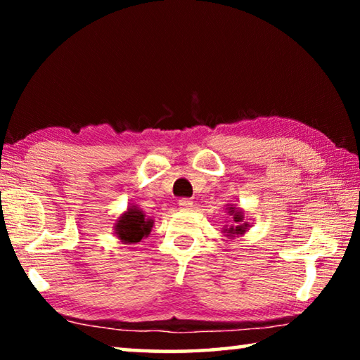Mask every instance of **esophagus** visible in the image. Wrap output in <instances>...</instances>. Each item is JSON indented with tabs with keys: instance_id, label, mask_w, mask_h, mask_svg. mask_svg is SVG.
<instances>
[{
	"instance_id": "esophagus-1",
	"label": "esophagus",
	"mask_w": 360,
	"mask_h": 360,
	"mask_svg": "<svg viewBox=\"0 0 360 360\" xmlns=\"http://www.w3.org/2000/svg\"><path fill=\"white\" fill-rule=\"evenodd\" d=\"M179 208L186 210V211L192 210L193 208V202H192V200H188V198H181L179 200Z\"/></svg>"
}]
</instances>
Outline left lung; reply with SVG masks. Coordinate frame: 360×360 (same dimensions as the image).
Segmentation results:
<instances>
[{"label": "left lung", "instance_id": "8db88e82", "mask_svg": "<svg viewBox=\"0 0 360 360\" xmlns=\"http://www.w3.org/2000/svg\"><path fill=\"white\" fill-rule=\"evenodd\" d=\"M229 211V214L233 217V224L230 225V227H225L222 229V233L224 236H227L229 240H233L235 236H243L246 233V231L249 230V222H246V212L243 211V208H240V206L236 205H227V208H225Z\"/></svg>", "mask_w": 360, "mask_h": 360}]
</instances>
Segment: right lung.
Here are the masks:
<instances>
[{
    "label": "right lung",
    "instance_id": "right-lung-1",
    "mask_svg": "<svg viewBox=\"0 0 360 360\" xmlns=\"http://www.w3.org/2000/svg\"><path fill=\"white\" fill-rule=\"evenodd\" d=\"M154 221L146 217L144 211L139 210L136 205H130L127 211L115 219L114 235L122 245H136L146 236H149Z\"/></svg>",
    "mask_w": 360,
    "mask_h": 360
}]
</instances>
